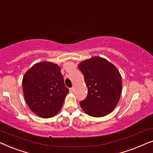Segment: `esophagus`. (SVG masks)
Listing matches in <instances>:
<instances>
[{
  "mask_svg": "<svg viewBox=\"0 0 153 153\" xmlns=\"http://www.w3.org/2000/svg\"><path fill=\"white\" fill-rule=\"evenodd\" d=\"M70 91L71 92V93H72V92L74 91V88H73V87L70 88Z\"/></svg>",
  "mask_w": 153,
  "mask_h": 153,
  "instance_id": "obj_1",
  "label": "esophagus"
}]
</instances>
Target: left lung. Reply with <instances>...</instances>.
<instances>
[{"label": "left lung", "mask_w": 153, "mask_h": 153, "mask_svg": "<svg viewBox=\"0 0 153 153\" xmlns=\"http://www.w3.org/2000/svg\"><path fill=\"white\" fill-rule=\"evenodd\" d=\"M79 69L88 88L86 98L80 102L81 108L93 117L110 114L122 92V77L118 69L108 60L97 56L81 62Z\"/></svg>", "instance_id": "left-lung-1"}]
</instances>
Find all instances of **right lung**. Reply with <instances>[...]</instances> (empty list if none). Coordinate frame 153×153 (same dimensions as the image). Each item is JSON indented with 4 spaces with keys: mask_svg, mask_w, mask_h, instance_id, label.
I'll list each match as a JSON object with an SVG mask.
<instances>
[{
    "mask_svg": "<svg viewBox=\"0 0 153 153\" xmlns=\"http://www.w3.org/2000/svg\"><path fill=\"white\" fill-rule=\"evenodd\" d=\"M22 85L28 107L44 118L54 116L61 109L69 93L60 67L49 62H38L29 69Z\"/></svg>",
    "mask_w": 153,
    "mask_h": 153,
    "instance_id": "1",
    "label": "right lung"
}]
</instances>
